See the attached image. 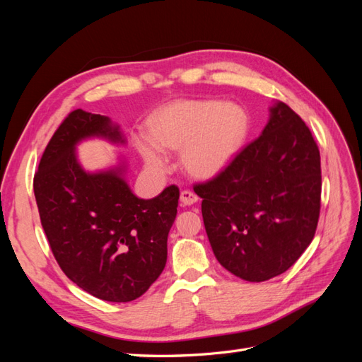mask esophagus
Masks as SVG:
<instances>
[{
  "label": "esophagus",
  "mask_w": 362,
  "mask_h": 362,
  "mask_svg": "<svg viewBox=\"0 0 362 362\" xmlns=\"http://www.w3.org/2000/svg\"><path fill=\"white\" fill-rule=\"evenodd\" d=\"M198 194L193 193L192 190H182L181 192V202L182 205H193L198 202Z\"/></svg>",
  "instance_id": "34e87169"
}]
</instances>
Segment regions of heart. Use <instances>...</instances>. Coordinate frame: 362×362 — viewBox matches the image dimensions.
<instances>
[{
	"instance_id": "heart-1",
	"label": "heart",
	"mask_w": 362,
	"mask_h": 362,
	"mask_svg": "<svg viewBox=\"0 0 362 362\" xmlns=\"http://www.w3.org/2000/svg\"><path fill=\"white\" fill-rule=\"evenodd\" d=\"M246 116L221 101H185L164 108L152 124L151 137L137 146L151 170H164V149L184 150V166L198 177H213L231 161L246 134Z\"/></svg>"
}]
</instances>
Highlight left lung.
<instances>
[{"label": "left lung", "instance_id": "left-lung-1", "mask_svg": "<svg viewBox=\"0 0 362 362\" xmlns=\"http://www.w3.org/2000/svg\"><path fill=\"white\" fill-rule=\"evenodd\" d=\"M270 112L259 137L193 185L217 261L249 282L288 270L313 242L320 216L319 146L287 104Z\"/></svg>", "mask_w": 362, "mask_h": 362}]
</instances>
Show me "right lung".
<instances>
[{
  "label": "right lung",
  "instance_id": "1",
  "mask_svg": "<svg viewBox=\"0 0 362 362\" xmlns=\"http://www.w3.org/2000/svg\"><path fill=\"white\" fill-rule=\"evenodd\" d=\"M90 136L124 141L107 116L80 108L48 141L33 180L40 223L72 282L98 299L131 302L166 266L180 189L172 184L154 199H139L120 170L86 173L74 149Z\"/></svg>",
  "mask_w": 362,
  "mask_h": 362
}]
</instances>
